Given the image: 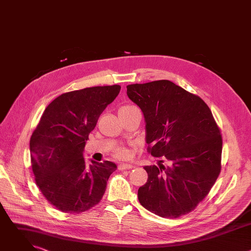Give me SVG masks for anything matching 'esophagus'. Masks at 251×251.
Instances as JSON below:
<instances>
[{"label":"esophagus","mask_w":251,"mask_h":251,"mask_svg":"<svg viewBox=\"0 0 251 251\" xmlns=\"http://www.w3.org/2000/svg\"><path fill=\"white\" fill-rule=\"evenodd\" d=\"M132 168H134V166H133V165H130V164H120V165H118V170H120V171L130 170V169H132Z\"/></svg>","instance_id":"34e87169"}]
</instances>
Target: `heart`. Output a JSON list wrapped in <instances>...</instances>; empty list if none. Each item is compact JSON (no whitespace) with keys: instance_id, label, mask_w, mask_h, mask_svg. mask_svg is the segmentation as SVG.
Wrapping results in <instances>:
<instances>
[{"instance_id":"heart-1","label":"heart","mask_w":251,"mask_h":251,"mask_svg":"<svg viewBox=\"0 0 251 251\" xmlns=\"http://www.w3.org/2000/svg\"><path fill=\"white\" fill-rule=\"evenodd\" d=\"M136 109V107L133 106V105H129V104H125V105H122L120 106L118 108V115L119 117ZM114 157L117 158V159H120V160H124V159H127L128 157V152L125 148H118L115 150L114 152Z\"/></svg>"}]
</instances>
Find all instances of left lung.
Here are the masks:
<instances>
[{"label":"left lung","instance_id":"left-lung-1","mask_svg":"<svg viewBox=\"0 0 251 251\" xmlns=\"http://www.w3.org/2000/svg\"><path fill=\"white\" fill-rule=\"evenodd\" d=\"M127 95L144 114L148 153L172 164L144 167L148 180L138 190L139 201L161 218H180L198 206L220 176L221 130L200 96L170 80L130 84Z\"/></svg>","mask_w":251,"mask_h":251}]
</instances>
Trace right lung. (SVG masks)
<instances>
[{"label":"right lung","mask_w":251,"mask_h":251,"mask_svg":"<svg viewBox=\"0 0 251 251\" xmlns=\"http://www.w3.org/2000/svg\"><path fill=\"white\" fill-rule=\"evenodd\" d=\"M120 85L87 87L63 93L44 111L29 140L35 184L58 210L80 213L98 204L116 165L93 162L86 167L85 142Z\"/></svg>","instance_id":"1"}]
</instances>
